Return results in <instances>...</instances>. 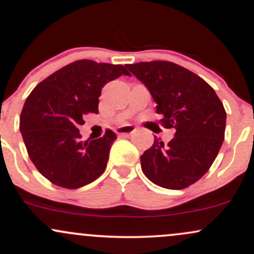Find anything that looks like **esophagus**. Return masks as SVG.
I'll return each mask as SVG.
<instances>
[{
  "instance_id": "esophagus-1",
  "label": "esophagus",
  "mask_w": 254,
  "mask_h": 254,
  "mask_svg": "<svg viewBox=\"0 0 254 254\" xmlns=\"http://www.w3.org/2000/svg\"><path fill=\"white\" fill-rule=\"evenodd\" d=\"M134 130L135 128L133 126H130V125H125V126L119 127L118 129H116V133H118L120 136H128L132 134V133H134Z\"/></svg>"
}]
</instances>
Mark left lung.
<instances>
[{
	"instance_id": "left-lung-1",
	"label": "left lung",
	"mask_w": 254,
	"mask_h": 254,
	"mask_svg": "<svg viewBox=\"0 0 254 254\" xmlns=\"http://www.w3.org/2000/svg\"><path fill=\"white\" fill-rule=\"evenodd\" d=\"M127 68L150 91L162 126L176 129L168 145L155 136L140 156L142 173L157 186L186 189L217 157L226 130L223 104L200 76L173 62H139Z\"/></svg>"
}]
</instances>
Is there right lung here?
Listing matches in <instances>:
<instances>
[{
  "label": "right lung",
  "instance_id": "right-lung-1",
  "mask_svg": "<svg viewBox=\"0 0 254 254\" xmlns=\"http://www.w3.org/2000/svg\"><path fill=\"white\" fill-rule=\"evenodd\" d=\"M129 75L121 64L79 60L44 79L27 97L20 132L38 172L54 185L75 190L103 174L116 134L80 141L82 116L98 114V97L107 82Z\"/></svg>",
  "mask_w": 254,
  "mask_h": 254
}]
</instances>
